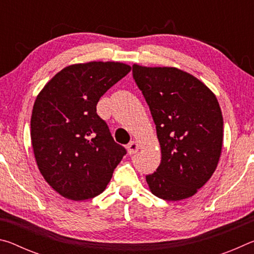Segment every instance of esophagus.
Wrapping results in <instances>:
<instances>
[{
	"label": "esophagus",
	"instance_id": "1",
	"mask_svg": "<svg viewBox=\"0 0 254 254\" xmlns=\"http://www.w3.org/2000/svg\"><path fill=\"white\" fill-rule=\"evenodd\" d=\"M127 149L128 154H134L139 151V143H137L136 141H131V142L127 144Z\"/></svg>",
	"mask_w": 254,
	"mask_h": 254
}]
</instances>
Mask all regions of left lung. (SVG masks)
I'll return each mask as SVG.
<instances>
[{"label":"left lung","mask_w":254,"mask_h":254,"mask_svg":"<svg viewBox=\"0 0 254 254\" xmlns=\"http://www.w3.org/2000/svg\"><path fill=\"white\" fill-rule=\"evenodd\" d=\"M148 103L161 149V162L145 176L150 191L177 201L195 195L212 177L223 144V117L215 94L175 67L132 66Z\"/></svg>","instance_id":"obj_1"}]
</instances>
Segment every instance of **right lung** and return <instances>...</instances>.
<instances>
[{
	"label": "right lung",
	"instance_id": "obj_1",
	"mask_svg": "<svg viewBox=\"0 0 254 254\" xmlns=\"http://www.w3.org/2000/svg\"><path fill=\"white\" fill-rule=\"evenodd\" d=\"M130 70L123 63L75 64L38 94L31 115L34 158L46 182L65 198L78 201L102 194L127 153L96 105Z\"/></svg>",
	"mask_w": 254,
	"mask_h": 254
}]
</instances>
